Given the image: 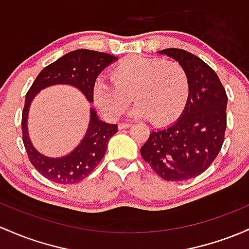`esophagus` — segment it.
Listing matches in <instances>:
<instances>
[{"label":"esophagus","instance_id":"obj_1","mask_svg":"<svg viewBox=\"0 0 249 249\" xmlns=\"http://www.w3.org/2000/svg\"><path fill=\"white\" fill-rule=\"evenodd\" d=\"M131 126V123H120V124L118 125V127L120 130L122 129H127V127Z\"/></svg>","mask_w":249,"mask_h":249}]
</instances>
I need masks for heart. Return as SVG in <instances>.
I'll list each match as a JSON object with an SVG mask.
<instances>
[{"instance_id":"b5f03b06","label":"heart","mask_w":249,"mask_h":249,"mask_svg":"<svg viewBox=\"0 0 249 249\" xmlns=\"http://www.w3.org/2000/svg\"><path fill=\"white\" fill-rule=\"evenodd\" d=\"M110 76L112 83H95L93 99L111 120L127 110L133 95V116L166 124L179 116L190 94L189 74L177 61L129 56L112 68Z\"/></svg>"}]
</instances>
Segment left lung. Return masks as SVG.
I'll return each instance as SVG.
<instances>
[{"instance_id": "left-lung-1", "label": "left lung", "mask_w": 249, "mask_h": 249, "mask_svg": "<svg viewBox=\"0 0 249 249\" xmlns=\"http://www.w3.org/2000/svg\"><path fill=\"white\" fill-rule=\"evenodd\" d=\"M157 53L184 66L190 78V94L178 118L150 132L141 155L162 178L187 181L206 171L220 152L228 98L214 70L198 56L178 48Z\"/></svg>"}]
</instances>
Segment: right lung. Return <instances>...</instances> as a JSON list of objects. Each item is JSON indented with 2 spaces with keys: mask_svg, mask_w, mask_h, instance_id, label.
I'll use <instances>...</instances> for the list:
<instances>
[{
  "mask_svg": "<svg viewBox=\"0 0 249 249\" xmlns=\"http://www.w3.org/2000/svg\"><path fill=\"white\" fill-rule=\"evenodd\" d=\"M118 58L107 53L89 49H76L43 68L26 95L22 112V138L31 163L43 177L60 184H74L86 178L105 156L108 141L118 132L117 124L99 119L93 107L89 111V123L80 143L70 154L48 157L37 151L28 133V113L33 99L41 89L54 85H70L93 103V87L98 75Z\"/></svg>",
  "mask_w": 249,
  "mask_h": 249,
  "instance_id": "obj_1",
  "label": "right lung"
}]
</instances>
